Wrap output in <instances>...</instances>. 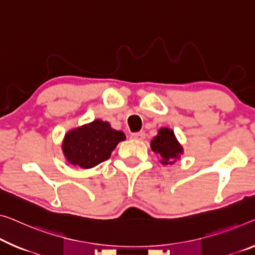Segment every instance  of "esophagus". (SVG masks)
<instances>
[{
	"instance_id": "34e87169",
	"label": "esophagus",
	"mask_w": 255,
	"mask_h": 255,
	"mask_svg": "<svg viewBox=\"0 0 255 255\" xmlns=\"http://www.w3.org/2000/svg\"><path fill=\"white\" fill-rule=\"evenodd\" d=\"M132 139L134 140H143L144 139V132L140 131V132H135V133H132Z\"/></svg>"
}]
</instances>
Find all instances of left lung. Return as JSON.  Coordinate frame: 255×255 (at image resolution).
I'll return each instance as SVG.
<instances>
[{"label":"left lung","instance_id":"obj_1","mask_svg":"<svg viewBox=\"0 0 255 255\" xmlns=\"http://www.w3.org/2000/svg\"><path fill=\"white\" fill-rule=\"evenodd\" d=\"M150 146L156 154L162 156L163 159L160 162L163 164H172V159L179 158V155L182 154V148L175 139L174 132L166 128H160Z\"/></svg>","mask_w":255,"mask_h":255}]
</instances>
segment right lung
<instances>
[{
    "label": "right lung",
    "instance_id": "add662e5",
    "mask_svg": "<svg viewBox=\"0 0 255 255\" xmlns=\"http://www.w3.org/2000/svg\"><path fill=\"white\" fill-rule=\"evenodd\" d=\"M124 139L122 131L112 128L108 122L96 120L68 132L62 142V150L73 165L91 168L111 157L117 143Z\"/></svg>",
    "mask_w": 255,
    "mask_h": 255
}]
</instances>
